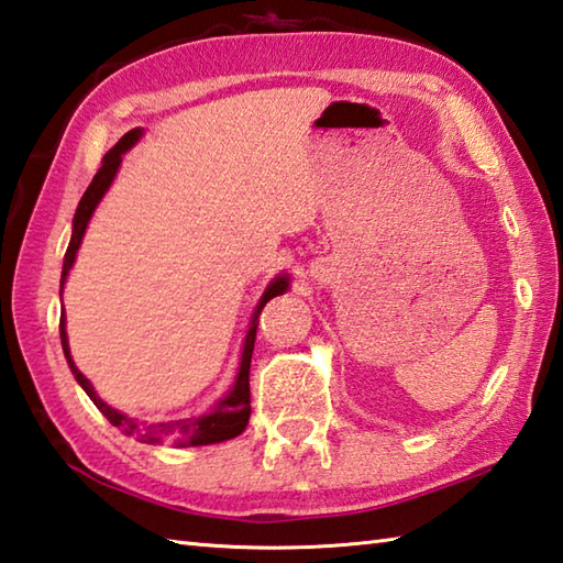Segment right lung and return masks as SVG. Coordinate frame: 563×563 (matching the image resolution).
Returning a JSON list of instances; mask_svg holds the SVG:
<instances>
[{"instance_id":"obj_1","label":"right lung","mask_w":563,"mask_h":563,"mask_svg":"<svg viewBox=\"0 0 563 563\" xmlns=\"http://www.w3.org/2000/svg\"><path fill=\"white\" fill-rule=\"evenodd\" d=\"M142 130H132L126 132L120 142H117L112 150L104 154L102 158V166L98 168V174H95L92 184L85 190L78 210H76V218H73V235H70V245L66 250V260H63V274H60V289L63 284H66L68 277V269L73 267V260H76V252L80 247V240L85 235V228H88V220L92 216L95 206L100 203V198L104 196V190L110 188L112 178L117 174V168L122 164V154L130 150V146L140 140ZM286 277H279L277 282L269 284V289L264 291L262 301L257 306V316L264 309V303L274 296H279L282 291H286ZM257 316H254V321L250 325V333H247V341H245V350H242V363H240V373H238V382L235 387L230 389V395L225 399H220L216 409L210 413H203V417H190V419H178V421H162V423H136L134 419L124 417L117 409L108 407L104 401L95 395L92 385L88 382L80 369L73 365L70 360V350H68V335H66V316H60V345H63V353H66L68 365L73 369V375L80 382V387L88 391V397L95 401V407H98L112 427H120L126 437H132L142 443H181V446H208V443H218V441H228V439H235L240 437L242 431H245L247 421H250V363H252V350H254V338H257Z\"/></svg>"}]
</instances>
